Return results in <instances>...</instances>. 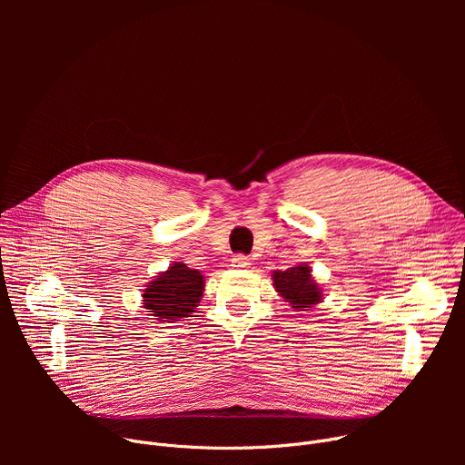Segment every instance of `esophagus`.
<instances>
[{
    "mask_svg": "<svg viewBox=\"0 0 465 465\" xmlns=\"http://www.w3.org/2000/svg\"><path fill=\"white\" fill-rule=\"evenodd\" d=\"M232 267H233V269H248V267H250V259H248L246 255L239 253V255H235V257L232 259Z\"/></svg>",
    "mask_w": 465,
    "mask_h": 465,
    "instance_id": "1",
    "label": "esophagus"
}]
</instances>
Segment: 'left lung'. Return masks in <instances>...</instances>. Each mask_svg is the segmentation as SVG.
I'll use <instances>...</instances> for the list:
<instances>
[{"instance_id": "8db88e82", "label": "left lung", "mask_w": 465, "mask_h": 465, "mask_svg": "<svg viewBox=\"0 0 465 465\" xmlns=\"http://www.w3.org/2000/svg\"><path fill=\"white\" fill-rule=\"evenodd\" d=\"M272 280L280 296L289 302L294 311H309L323 298L320 285L311 274V267L305 262L287 271H274Z\"/></svg>"}]
</instances>
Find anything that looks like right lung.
<instances>
[{
  "mask_svg": "<svg viewBox=\"0 0 465 465\" xmlns=\"http://www.w3.org/2000/svg\"><path fill=\"white\" fill-rule=\"evenodd\" d=\"M204 292V276L189 269L185 262H173L165 272L143 291V307L156 320L178 322L187 318L201 303Z\"/></svg>",
  "mask_w": 465,
  "mask_h": 465,
  "instance_id": "1",
  "label": "right lung"
}]
</instances>
